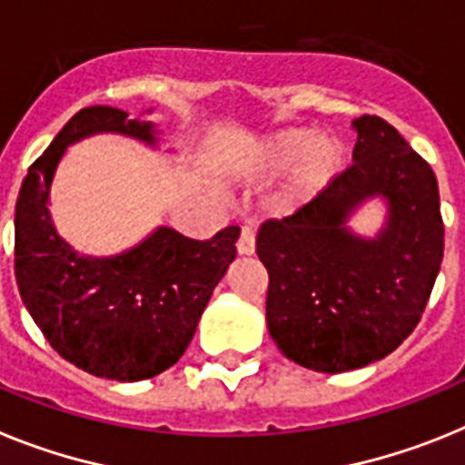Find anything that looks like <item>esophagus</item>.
<instances>
[{
	"label": "esophagus",
	"mask_w": 465,
	"mask_h": 465,
	"mask_svg": "<svg viewBox=\"0 0 465 465\" xmlns=\"http://www.w3.org/2000/svg\"><path fill=\"white\" fill-rule=\"evenodd\" d=\"M236 250H238V255H252V252H255V232H252V229L243 227L241 238H238V243H236Z\"/></svg>",
	"instance_id": "obj_1"
}]
</instances>
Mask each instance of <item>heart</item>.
Masks as SVG:
<instances>
[{"mask_svg": "<svg viewBox=\"0 0 465 465\" xmlns=\"http://www.w3.org/2000/svg\"><path fill=\"white\" fill-rule=\"evenodd\" d=\"M346 149L334 135H316L313 128L290 126L257 137L241 152V168L250 175L276 177L294 168L281 196L282 208L309 203L341 173Z\"/></svg>", "mask_w": 465, "mask_h": 465, "instance_id": "heart-1", "label": "heart"}]
</instances>
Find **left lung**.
I'll list each match as a JSON object with an SVG mask.
<instances>
[{"mask_svg":"<svg viewBox=\"0 0 465 465\" xmlns=\"http://www.w3.org/2000/svg\"><path fill=\"white\" fill-rule=\"evenodd\" d=\"M353 128V163L257 233L269 334L285 358L328 374L381 361L410 337L445 252L433 168L389 121L365 114ZM377 195L387 222L377 237H358L350 215Z\"/></svg>","mask_w":465,"mask_h":465,"instance_id":"left-lung-1","label":"left lung"}]
</instances>
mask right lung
<instances>
[{"mask_svg":"<svg viewBox=\"0 0 465 465\" xmlns=\"http://www.w3.org/2000/svg\"><path fill=\"white\" fill-rule=\"evenodd\" d=\"M119 133L156 147L152 121L116 107H84L30 165L15 203V281L48 344L95 377L143 381L175 365L192 341L210 294L236 257L241 229L193 241L159 227L112 257L79 255L51 220V184L67 147Z\"/></svg>","mask_w":465,"mask_h":465,"instance_id":"right-lung-1","label":"right lung"}]
</instances>
